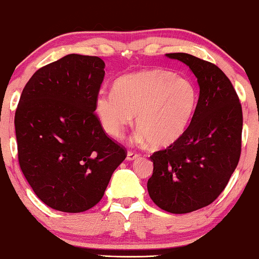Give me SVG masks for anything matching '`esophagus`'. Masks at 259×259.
I'll return each instance as SVG.
<instances>
[{
	"label": "esophagus",
	"mask_w": 259,
	"mask_h": 259,
	"mask_svg": "<svg viewBox=\"0 0 259 259\" xmlns=\"http://www.w3.org/2000/svg\"><path fill=\"white\" fill-rule=\"evenodd\" d=\"M139 157H140V154L134 153V152H132V151H128V152H127L126 159H127V160L132 161V160H136V159H138Z\"/></svg>",
	"instance_id": "1"
}]
</instances>
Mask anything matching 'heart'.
<instances>
[{
	"label": "heart",
	"mask_w": 259,
	"mask_h": 259,
	"mask_svg": "<svg viewBox=\"0 0 259 259\" xmlns=\"http://www.w3.org/2000/svg\"><path fill=\"white\" fill-rule=\"evenodd\" d=\"M199 101L197 84L189 77L154 68L120 77L115 91H100L95 113L109 137L119 138L133 121L137 139L164 150L178 143L189 130Z\"/></svg>",
	"instance_id": "heart-1"
}]
</instances>
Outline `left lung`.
Segmentation results:
<instances>
[{
	"label": "left lung",
	"mask_w": 259,
	"mask_h": 259,
	"mask_svg": "<svg viewBox=\"0 0 259 259\" xmlns=\"http://www.w3.org/2000/svg\"><path fill=\"white\" fill-rule=\"evenodd\" d=\"M166 56L185 63L196 75L199 101L185 136L150 157L153 175L147 190L162 210L189 213L213 203L238 165L242 106L231 81L213 63L186 53Z\"/></svg>",
	"instance_id": "1"
}]
</instances>
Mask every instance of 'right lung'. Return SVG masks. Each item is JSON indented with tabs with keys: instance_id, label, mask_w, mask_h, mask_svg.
I'll use <instances>...</instances> for the list:
<instances>
[{
	"instance_id": "obj_1",
	"label": "right lung",
	"mask_w": 259,
	"mask_h": 259,
	"mask_svg": "<svg viewBox=\"0 0 259 259\" xmlns=\"http://www.w3.org/2000/svg\"><path fill=\"white\" fill-rule=\"evenodd\" d=\"M98 56L69 54L30 77L15 113L20 167L35 194L54 210L97 205L126 151L94 114L105 76Z\"/></svg>"
}]
</instances>
